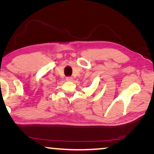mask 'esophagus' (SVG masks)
Returning a JSON list of instances; mask_svg holds the SVG:
<instances>
[{
	"instance_id": "obj_1",
	"label": "esophagus",
	"mask_w": 154,
	"mask_h": 154,
	"mask_svg": "<svg viewBox=\"0 0 154 154\" xmlns=\"http://www.w3.org/2000/svg\"><path fill=\"white\" fill-rule=\"evenodd\" d=\"M66 79L67 82H72L73 79H72V77H66Z\"/></svg>"
}]
</instances>
